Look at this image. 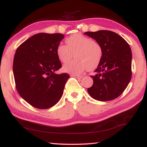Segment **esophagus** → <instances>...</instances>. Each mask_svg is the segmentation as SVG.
<instances>
[{
    "label": "esophagus",
    "instance_id": "34e87169",
    "mask_svg": "<svg viewBox=\"0 0 147 147\" xmlns=\"http://www.w3.org/2000/svg\"><path fill=\"white\" fill-rule=\"evenodd\" d=\"M71 77H74V78H77V79H78V80H80V79H82V76H78V75H74V74H71Z\"/></svg>",
    "mask_w": 147,
    "mask_h": 147
}]
</instances>
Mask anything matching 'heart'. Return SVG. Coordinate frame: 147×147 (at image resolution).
<instances>
[{
  "label": "heart",
  "instance_id": "obj_1",
  "mask_svg": "<svg viewBox=\"0 0 147 147\" xmlns=\"http://www.w3.org/2000/svg\"><path fill=\"white\" fill-rule=\"evenodd\" d=\"M67 45L59 44L57 47V57L62 63H67L73 57L76 59L63 65L64 71L79 75L86 69H95L101 61L103 50L98 41L82 34L76 33L66 39Z\"/></svg>",
  "mask_w": 147,
  "mask_h": 147
}]
</instances>
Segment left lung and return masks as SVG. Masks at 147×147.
<instances>
[{
	"instance_id": "1",
	"label": "left lung",
	"mask_w": 147,
	"mask_h": 147,
	"mask_svg": "<svg viewBox=\"0 0 147 147\" xmlns=\"http://www.w3.org/2000/svg\"><path fill=\"white\" fill-rule=\"evenodd\" d=\"M102 47L101 61L91 76L94 83L88 94L99 101H110L121 95L132 77V52L128 43L114 32L101 30L86 32Z\"/></svg>"
}]
</instances>
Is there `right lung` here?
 <instances>
[{
  "mask_svg": "<svg viewBox=\"0 0 147 147\" xmlns=\"http://www.w3.org/2000/svg\"><path fill=\"white\" fill-rule=\"evenodd\" d=\"M61 33H41L23 42L16 50L13 74L18 93L27 103L47 109L61 99L69 75L55 73L61 67L57 47Z\"/></svg>",
  "mask_w": 147,
  "mask_h": 147,
  "instance_id": "1",
  "label": "right lung"
}]
</instances>
